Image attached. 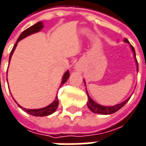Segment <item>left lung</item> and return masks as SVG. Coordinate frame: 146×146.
Masks as SVG:
<instances>
[{"mask_svg":"<svg viewBox=\"0 0 146 146\" xmlns=\"http://www.w3.org/2000/svg\"><path fill=\"white\" fill-rule=\"evenodd\" d=\"M124 42L129 43V41H128L126 38L124 39ZM130 48L132 49V50H133V56H134L135 60H136L137 70H138V64H137V59H136V54H135V50H134V48H133L132 45H130ZM84 84H85V82H84ZM88 101L87 102V105L88 107V108L90 109L92 112H94V113H98V114H101V115H111V114L115 113V112H116L117 111H119L120 108H122L123 106L126 104V103L129 101V100H130V98H128L127 100H126L125 101H123V103H121V104H116L115 105V106H112V107H107V106H102V105L96 104V102L93 101V100L89 97L88 94Z\"/></svg>","mask_w":146,"mask_h":146,"instance_id":"obj_1","label":"left lung"}]
</instances>
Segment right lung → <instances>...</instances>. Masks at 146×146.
<instances>
[{
	"mask_svg": "<svg viewBox=\"0 0 146 146\" xmlns=\"http://www.w3.org/2000/svg\"><path fill=\"white\" fill-rule=\"evenodd\" d=\"M42 27H43L42 22H38L37 23H35L34 25H32L31 27H28L27 29H26L25 31H23V32L20 34V36H19V38H18V39H17V41H16V44L14 45L13 50H12V51H11V54H10V56H9V62H10V59H11V57L13 55V52L15 50L16 46H17L18 42L20 41L21 39H23V38H24L25 37L28 36V35H30L34 34L35 32L39 31ZM69 77H70V72H69V70H67L66 73H65V74H64V76H63L62 81V83H61L60 87H62V85L66 83V81H67V80L69 79ZM18 106H19L20 108H23L24 111L27 112L28 114H30L31 115L46 116L49 115H51L52 113H54V112L56 111V109L58 108V96H57L55 98V100H54V102H53L52 104L48 105V106L46 107V108H43L40 109H26L22 108L20 105H18Z\"/></svg>",
	"mask_w": 146,
	"mask_h": 146,
	"instance_id": "obj_1",
	"label": "right lung"
}]
</instances>
